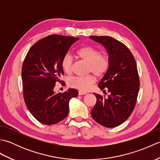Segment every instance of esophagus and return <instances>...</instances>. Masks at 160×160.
<instances>
[{
	"label": "esophagus",
	"instance_id": "1",
	"mask_svg": "<svg viewBox=\"0 0 160 160\" xmlns=\"http://www.w3.org/2000/svg\"><path fill=\"white\" fill-rule=\"evenodd\" d=\"M87 93V92H86V91H78V94H79L80 96H81V95H85Z\"/></svg>",
	"mask_w": 160,
	"mask_h": 160
}]
</instances>
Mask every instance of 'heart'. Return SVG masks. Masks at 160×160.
Instances as JSON below:
<instances>
[{
	"label": "heart",
	"mask_w": 160,
	"mask_h": 160,
	"mask_svg": "<svg viewBox=\"0 0 160 160\" xmlns=\"http://www.w3.org/2000/svg\"><path fill=\"white\" fill-rule=\"evenodd\" d=\"M77 55L88 63L87 71L93 73L98 78H101L107 72L109 68V58L106 53H101L100 51L91 46H85L77 51ZM73 58L70 54L67 53L61 60V67L66 73L72 71ZM96 82V77L93 74L86 76H71L68 80L71 87L81 91L90 89Z\"/></svg>",
	"instance_id": "heart-1"
}]
</instances>
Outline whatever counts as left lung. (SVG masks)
<instances>
[{
	"label": "left lung",
	"instance_id": "1",
	"mask_svg": "<svg viewBox=\"0 0 160 160\" xmlns=\"http://www.w3.org/2000/svg\"><path fill=\"white\" fill-rule=\"evenodd\" d=\"M107 49L109 68L98 84L108 91L105 98L94 93L97 98L91 114L93 120L105 127L120 125L130 116L135 107L140 89V80L135 60L123 43L110 36H91Z\"/></svg>",
	"mask_w": 160,
	"mask_h": 160
}]
</instances>
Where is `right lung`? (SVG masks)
I'll return each mask as SVG.
<instances>
[{"instance_id": "add662e5", "label": "right lung", "mask_w": 160, "mask_h": 160, "mask_svg": "<svg viewBox=\"0 0 160 160\" xmlns=\"http://www.w3.org/2000/svg\"><path fill=\"white\" fill-rule=\"evenodd\" d=\"M79 39L71 36L50 35L34 44L22 64L23 98L30 113L46 125L58 123L69 113V102L77 97L75 89L64 93L53 91L64 71L61 60L73 44Z\"/></svg>"}]
</instances>
